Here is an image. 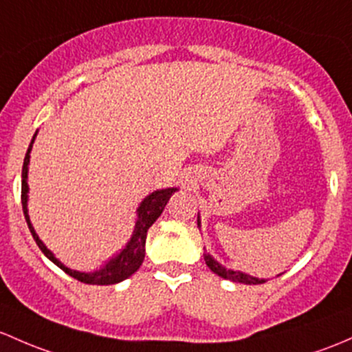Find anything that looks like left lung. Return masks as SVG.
Returning a JSON list of instances; mask_svg holds the SVG:
<instances>
[{"instance_id":"1","label":"left lung","mask_w":352,"mask_h":352,"mask_svg":"<svg viewBox=\"0 0 352 352\" xmlns=\"http://www.w3.org/2000/svg\"><path fill=\"white\" fill-rule=\"evenodd\" d=\"M197 224H201V219H199V217H197ZM204 260H206V265L209 266V268L212 270L216 275L223 276V278H226V280H231V282H238V283H244V285L265 283L263 278H256V276L246 275V273H243V272H234V270L224 268V266L221 263H217V261L214 260L209 253L204 254Z\"/></svg>"}]
</instances>
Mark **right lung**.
I'll return each mask as SVG.
<instances>
[{
  "label": "right lung",
  "instance_id": "1",
  "mask_svg": "<svg viewBox=\"0 0 352 352\" xmlns=\"http://www.w3.org/2000/svg\"><path fill=\"white\" fill-rule=\"evenodd\" d=\"M36 133L33 135L32 143H30L27 155H25L23 160V168H21V206H23V214L25 219H27L28 229L32 232L33 239L35 243L38 244V248L42 250V253L45 254L47 258L55 263L60 270H64L67 275L72 276V278L79 280L82 283H89V285H114L120 283L123 280H126L128 276H131L136 270L140 268L145 260V243H146V232L150 229V226L155 223V221L160 217V214L164 212L166 202L168 199L172 197L173 192L177 190V187L172 188H162V190H155L151 192L150 195H146L145 199L142 201L138 209H136V214H138V219H136L135 224V231H133L131 239H129L126 246L120 251L114 258L102 266L101 270H96V272L86 273V272H77V270H70L65 266L62 261H58L57 258L54 256V253L49 250V248L43 244L42 239L38 238V234L33 229L32 223H30V216H28V164H30V151H32L33 142H35Z\"/></svg>",
  "mask_w": 352,
  "mask_h": 352
}]
</instances>
